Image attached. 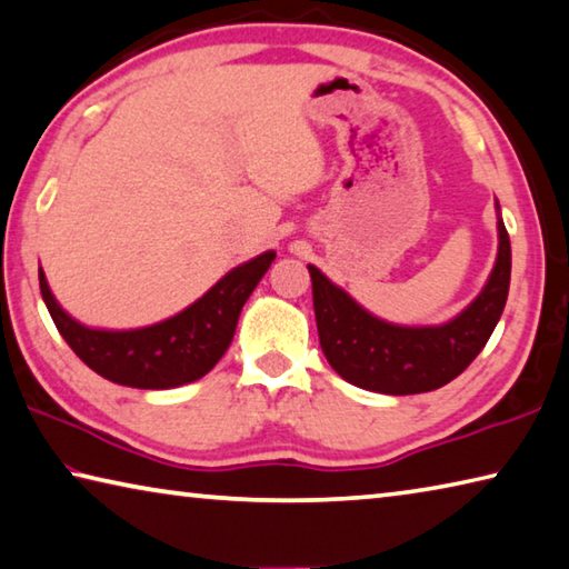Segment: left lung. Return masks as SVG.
<instances>
[{"label": "left lung", "mask_w": 569, "mask_h": 569, "mask_svg": "<svg viewBox=\"0 0 569 569\" xmlns=\"http://www.w3.org/2000/svg\"><path fill=\"white\" fill-rule=\"evenodd\" d=\"M499 248L485 288L465 311L439 326H399L366 311L308 266L319 341L331 369L353 387L407 397L445 387L477 359L505 311L512 273V248L497 203Z\"/></svg>", "instance_id": "left-lung-1"}]
</instances>
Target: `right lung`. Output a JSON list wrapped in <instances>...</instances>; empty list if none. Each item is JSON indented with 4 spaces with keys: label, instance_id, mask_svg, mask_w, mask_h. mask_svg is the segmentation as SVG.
<instances>
[{
    "label": "right lung",
    "instance_id": "right-lung-1",
    "mask_svg": "<svg viewBox=\"0 0 569 569\" xmlns=\"http://www.w3.org/2000/svg\"><path fill=\"white\" fill-rule=\"evenodd\" d=\"M276 253L236 266L196 303L142 329H90L57 303L40 266V291L57 331L94 373L132 389H176L213 369L233 341L248 296L271 268Z\"/></svg>",
    "mask_w": 569,
    "mask_h": 569
}]
</instances>
